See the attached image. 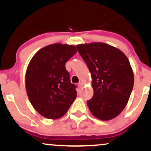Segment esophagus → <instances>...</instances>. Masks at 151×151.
I'll return each instance as SVG.
<instances>
[{
    "mask_svg": "<svg viewBox=\"0 0 151 151\" xmlns=\"http://www.w3.org/2000/svg\"><path fill=\"white\" fill-rule=\"evenodd\" d=\"M78 87H79V88L81 89V88H83V83H82L81 82H79V83H78Z\"/></svg>",
    "mask_w": 151,
    "mask_h": 151,
    "instance_id": "obj_1",
    "label": "esophagus"
}]
</instances>
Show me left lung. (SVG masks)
I'll use <instances>...</instances> for the list:
<instances>
[{
  "label": "left lung",
  "instance_id": "1",
  "mask_svg": "<svg viewBox=\"0 0 151 151\" xmlns=\"http://www.w3.org/2000/svg\"><path fill=\"white\" fill-rule=\"evenodd\" d=\"M78 52L92 76L93 96L87 104L91 113L106 121L116 117L126 107L134 84V76L126 56L104 43L77 45Z\"/></svg>",
  "mask_w": 151,
  "mask_h": 151
}]
</instances>
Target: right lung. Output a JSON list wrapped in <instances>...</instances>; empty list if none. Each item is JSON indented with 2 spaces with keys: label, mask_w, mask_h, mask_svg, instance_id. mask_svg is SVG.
I'll use <instances>...</instances> for the list:
<instances>
[{
  "label": "right lung",
  "mask_w": 151,
  "mask_h": 151,
  "mask_svg": "<svg viewBox=\"0 0 151 151\" xmlns=\"http://www.w3.org/2000/svg\"><path fill=\"white\" fill-rule=\"evenodd\" d=\"M74 45L52 44L32 57L25 75L27 96L35 109L47 119H58L67 112L77 96L65 63L75 55Z\"/></svg>",
  "instance_id": "add662e5"
}]
</instances>
